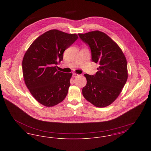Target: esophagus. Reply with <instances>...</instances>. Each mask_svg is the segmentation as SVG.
Returning <instances> with one entry per match:
<instances>
[{
	"instance_id": "34e87169",
	"label": "esophagus",
	"mask_w": 151,
	"mask_h": 151,
	"mask_svg": "<svg viewBox=\"0 0 151 151\" xmlns=\"http://www.w3.org/2000/svg\"><path fill=\"white\" fill-rule=\"evenodd\" d=\"M79 76H80V75H79V74H76L75 73H73V78H77V77H78Z\"/></svg>"
}]
</instances>
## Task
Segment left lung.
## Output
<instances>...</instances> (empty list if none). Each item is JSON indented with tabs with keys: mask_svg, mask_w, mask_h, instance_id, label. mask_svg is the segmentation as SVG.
Returning a JSON list of instances; mask_svg holds the SVG:
<instances>
[{
	"mask_svg": "<svg viewBox=\"0 0 151 151\" xmlns=\"http://www.w3.org/2000/svg\"><path fill=\"white\" fill-rule=\"evenodd\" d=\"M78 35L89 46L92 60L100 65L95 75H84L87 82L83 95L94 106L106 107L115 100L127 81L126 59L118 45L103 32L96 30Z\"/></svg>",
	"mask_w": 151,
	"mask_h": 151,
	"instance_id": "8db88e82",
	"label": "left lung"
}]
</instances>
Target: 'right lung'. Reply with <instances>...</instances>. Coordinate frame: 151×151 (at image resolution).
I'll return each mask as SVG.
<instances>
[{
    "mask_svg": "<svg viewBox=\"0 0 151 151\" xmlns=\"http://www.w3.org/2000/svg\"><path fill=\"white\" fill-rule=\"evenodd\" d=\"M78 36L57 29L38 37L25 52L22 63L25 84L34 98L44 106L56 105L65 98L72 73L58 71L63 52Z\"/></svg>",
    "mask_w": 151,
    "mask_h": 151,
    "instance_id": "obj_1",
    "label": "right lung"
}]
</instances>
